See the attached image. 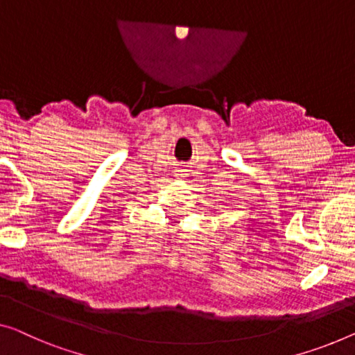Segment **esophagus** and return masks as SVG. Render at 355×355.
Instances as JSON below:
<instances>
[{"instance_id": "esophagus-1", "label": "esophagus", "mask_w": 355, "mask_h": 355, "mask_svg": "<svg viewBox=\"0 0 355 355\" xmlns=\"http://www.w3.org/2000/svg\"><path fill=\"white\" fill-rule=\"evenodd\" d=\"M188 171L187 168H180V171H175V177H187Z\"/></svg>"}]
</instances>
